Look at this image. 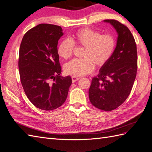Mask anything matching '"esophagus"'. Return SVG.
<instances>
[{
    "mask_svg": "<svg viewBox=\"0 0 152 152\" xmlns=\"http://www.w3.org/2000/svg\"><path fill=\"white\" fill-rule=\"evenodd\" d=\"M78 80H80V78L78 77H76V76H72V82H75L76 81H78Z\"/></svg>",
    "mask_w": 152,
    "mask_h": 152,
    "instance_id": "esophagus-1",
    "label": "esophagus"
}]
</instances>
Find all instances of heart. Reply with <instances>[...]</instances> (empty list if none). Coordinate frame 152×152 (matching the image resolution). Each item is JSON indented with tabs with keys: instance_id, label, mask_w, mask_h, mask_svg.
<instances>
[{
	"instance_id": "b5f03b06",
	"label": "heart",
	"mask_w": 152,
	"mask_h": 152,
	"mask_svg": "<svg viewBox=\"0 0 152 152\" xmlns=\"http://www.w3.org/2000/svg\"><path fill=\"white\" fill-rule=\"evenodd\" d=\"M74 44L85 47L82 59H74L66 63L64 70L67 74L82 76L91 73L95 68L104 66L111 57L115 41L110 34H102L90 28H83L72 35L71 40H63L57 48L59 56L64 59L72 57Z\"/></svg>"
}]
</instances>
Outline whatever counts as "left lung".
I'll use <instances>...</instances> for the list:
<instances>
[{"mask_svg":"<svg viewBox=\"0 0 152 152\" xmlns=\"http://www.w3.org/2000/svg\"><path fill=\"white\" fill-rule=\"evenodd\" d=\"M117 32L115 50L97 76L92 78L89 101L96 108L111 111L122 104L129 95L137 71V51L129 29L114 19H106Z\"/></svg>","mask_w":152,"mask_h":152,"instance_id":"left-lung-1","label":"left lung"}]
</instances>
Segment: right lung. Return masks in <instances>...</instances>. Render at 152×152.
<instances>
[{
  "label": "right lung",
  "mask_w": 152,
  "mask_h": 152,
  "mask_svg": "<svg viewBox=\"0 0 152 152\" xmlns=\"http://www.w3.org/2000/svg\"><path fill=\"white\" fill-rule=\"evenodd\" d=\"M60 26L39 24L28 31L19 48V72L29 101L43 110H53L65 102L72 83L70 76H61L58 40Z\"/></svg>",
  "instance_id": "obj_1"
}]
</instances>
